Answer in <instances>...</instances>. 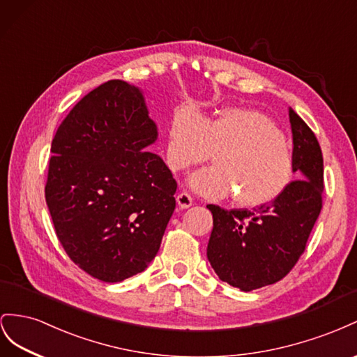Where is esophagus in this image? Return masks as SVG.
I'll list each match as a JSON object with an SVG mask.
<instances>
[{"label":"esophagus","instance_id":"34e87169","mask_svg":"<svg viewBox=\"0 0 357 357\" xmlns=\"http://www.w3.org/2000/svg\"><path fill=\"white\" fill-rule=\"evenodd\" d=\"M176 202H178V205L182 209H185V208H190L192 205V197L188 195V192L182 191V192H179V195L176 196Z\"/></svg>","mask_w":357,"mask_h":357}]
</instances>
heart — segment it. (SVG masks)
I'll list each match as a JSON object with an SVG mask.
<instances>
[{
  "instance_id": "heart-1",
  "label": "heart",
  "mask_w": 357,
  "mask_h": 357,
  "mask_svg": "<svg viewBox=\"0 0 357 357\" xmlns=\"http://www.w3.org/2000/svg\"><path fill=\"white\" fill-rule=\"evenodd\" d=\"M166 154L175 172L215 154L217 165L192 173L190 187L211 200L233 192L245 208L277 200L296 175L294 152L282 131L266 115L247 109H227L211 121L181 110L170 124Z\"/></svg>"
}]
</instances>
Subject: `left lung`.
Listing matches in <instances>:
<instances>
[{
  "instance_id": "1",
  "label": "left lung",
  "mask_w": 357,
  "mask_h": 357,
  "mask_svg": "<svg viewBox=\"0 0 357 357\" xmlns=\"http://www.w3.org/2000/svg\"><path fill=\"white\" fill-rule=\"evenodd\" d=\"M289 118L299 179L277 200L251 211L208 205L213 217L208 260L221 281L242 291L286 277L305 251L321 211L323 155L319 140L291 107Z\"/></svg>"
}]
</instances>
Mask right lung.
Returning <instances> with one entry per match:
<instances>
[{
  "instance_id": "obj_1",
  "label": "right lung",
  "mask_w": 357,
  "mask_h": 357,
  "mask_svg": "<svg viewBox=\"0 0 357 357\" xmlns=\"http://www.w3.org/2000/svg\"><path fill=\"white\" fill-rule=\"evenodd\" d=\"M142 91L107 80L61 122L45 187L67 256L100 281L145 271L176 206V181L148 146L157 140Z\"/></svg>"
}]
</instances>
